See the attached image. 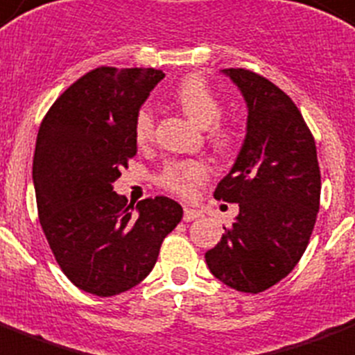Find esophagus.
<instances>
[{
  "instance_id": "1",
  "label": "esophagus",
  "mask_w": 355,
  "mask_h": 355,
  "mask_svg": "<svg viewBox=\"0 0 355 355\" xmlns=\"http://www.w3.org/2000/svg\"><path fill=\"white\" fill-rule=\"evenodd\" d=\"M202 217V211L200 209H193V207H184V220L186 223H191V220H197V218Z\"/></svg>"
}]
</instances>
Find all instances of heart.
Listing matches in <instances>:
<instances>
[{
    "instance_id": "heart-1",
    "label": "heart",
    "mask_w": 355,
    "mask_h": 355,
    "mask_svg": "<svg viewBox=\"0 0 355 355\" xmlns=\"http://www.w3.org/2000/svg\"><path fill=\"white\" fill-rule=\"evenodd\" d=\"M175 100L180 105L187 116L193 122L206 128L207 140L215 148H226L233 140V129L226 122L220 120L223 112V103L217 93L207 85L206 80L200 76L186 78L177 89H175ZM135 140L138 146H146L151 142L153 132H155V118L153 111L144 105L138 109L135 123ZM209 166L200 158H180V160H171L162 168L158 175V184L168 189V191L180 195V197H193L209 178Z\"/></svg>"
}]
</instances>
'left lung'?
I'll return each mask as SVG.
<instances>
[{
  "instance_id": "8db88e82",
  "label": "left lung",
  "mask_w": 355,
  "mask_h": 355,
  "mask_svg": "<svg viewBox=\"0 0 355 355\" xmlns=\"http://www.w3.org/2000/svg\"><path fill=\"white\" fill-rule=\"evenodd\" d=\"M248 105L246 138L215 198L239 204L209 272L237 292L259 293L292 272L306 250L321 198L318 149L297 105L248 69H224Z\"/></svg>"
}]
</instances>
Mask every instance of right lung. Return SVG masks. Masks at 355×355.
I'll list each match as a JSON object with an SVG mask.
<instances>
[{
    "instance_id": "right-lung-1",
    "label": "right lung",
    "mask_w": 355,
    "mask_h": 355,
    "mask_svg": "<svg viewBox=\"0 0 355 355\" xmlns=\"http://www.w3.org/2000/svg\"><path fill=\"white\" fill-rule=\"evenodd\" d=\"M164 76L157 69H93L60 94L37 131L40 224L69 281L98 297L148 277L182 218V206L168 197L140 200L132 213L128 198L112 191L137 155L135 116Z\"/></svg>"
}]
</instances>
